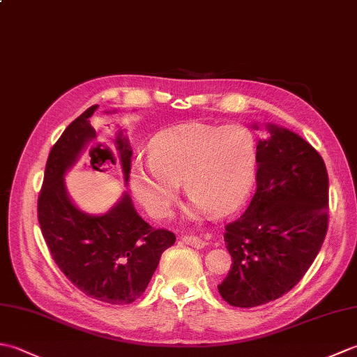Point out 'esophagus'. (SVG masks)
<instances>
[{
	"instance_id": "34e87169",
	"label": "esophagus",
	"mask_w": 357,
	"mask_h": 357,
	"mask_svg": "<svg viewBox=\"0 0 357 357\" xmlns=\"http://www.w3.org/2000/svg\"><path fill=\"white\" fill-rule=\"evenodd\" d=\"M183 241H184V244L195 247V248H202L207 245V241H204L199 236H195V234H187V236L183 238Z\"/></svg>"
}]
</instances>
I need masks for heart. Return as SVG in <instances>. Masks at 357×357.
Returning <instances> with one entry per match:
<instances>
[{"mask_svg":"<svg viewBox=\"0 0 357 357\" xmlns=\"http://www.w3.org/2000/svg\"><path fill=\"white\" fill-rule=\"evenodd\" d=\"M256 149L252 135L239 126L185 124L151 139L149 161L135 159L128 184L151 216L172 211L183 183L192 198L190 213L225 215L245 199L253 184Z\"/></svg>","mask_w":357,"mask_h":357,"instance_id":"b5f03b06","label":"heart"}]
</instances>
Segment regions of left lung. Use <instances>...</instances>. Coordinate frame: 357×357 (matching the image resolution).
Listing matches in <instances>:
<instances>
[{"label":"left lung","instance_id":"left-lung-1","mask_svg":"<svg viewBox=\"0 0 357 357\" xmlns=\"http://www.w3.org/2000/svg\"><path fill=\"white\" fill-rule=\"evenodd\" d=\"M257 128V126H255ZM256 147V192L227 224L231 268L219 294L252 308L288 293L316 259L328 230V174L322 156L288 128L267 124Z\"/></svg>","mask_w":357,"mask_h":357}]
</instances>
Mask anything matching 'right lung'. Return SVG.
<instances>
[{
    "instance_id": "right-lung-1",
    "label": "right lung",
    "mask_w": 357,
    "mask_h": 357,
    "mask_svg": "<svg viewBox=\"0 0 357 357\" xmlns=\"http://www.w3.org/2000/svg\"><path fill=\"white\" fill-rule=\"evenodd\" d=\"M98 107L92 105L70 123L52 147L38 198V221L53 261L75 287L93 299L123 305L146 291L161 255L176 238L144 221L127 193L104 215L84 213L69 198L64 176L79 159H90L95 170L109 161L115 164L112 150L96 144L90 124ZM113 144L127 184L132 147L121 130Z\"/></svg>"
}]
</instances>
